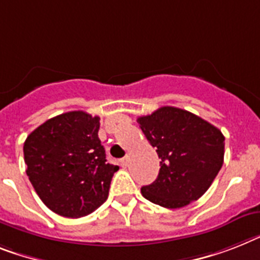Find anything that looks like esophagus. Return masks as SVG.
Masks as SVG:
<instances>
[{
    "mask_svg": "<svg viewBox=\"0 0 260 260\" xmlns=\"http://www.w3.org/2000/svg\"><path fill=\"white\" fill-rule=\"evenodd\" d=\"M128 162H130V158H128V156H125V158H123V159L121 160L122 167H127L128 166Z\"/></svg>",
    "mask_w": 260,
    "mask_h": 260,
    "instance_id": "1",
    "label": "esophagus"
}]
</instances>
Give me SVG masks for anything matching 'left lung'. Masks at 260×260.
I'll return each instance as SVG.
<instances>
[{"mask_svg": "<svg viewBox=\"0 0 260 260\" xmlns=\"http://www.w3.org/2000/svg\"><path fill=\"white\" fill-rule=\"evenodd\" d=\"M137 122L160 158L158 178L141 188L143 197L166 209H181L201 198L223 165L224 137L219 128L173 106Z\"/></svg>", "mask_w": 260, "mask_h": 260, "instance_id": "left-lung-1", "label": "left lung"}]
</instances>
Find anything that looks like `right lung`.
I'll return each mask as SVG.
<instances>
[{"mask_svg": "<svg viewBox=\"0 0 260 260\" xmlns=\"http://www.w3.org/2000/svg\"><path fill=\"white\" fill-rule=\"evenodd\" d=\"M98 130L100 117L69 111L38 126L23 143L29 181L58 215L81 218L106 201L119 167L106 162Z\"/></svg>", "mask_w": 260, "mask_h": 260, "instance_id": "1", "label": "right lung"}]
</instances>
